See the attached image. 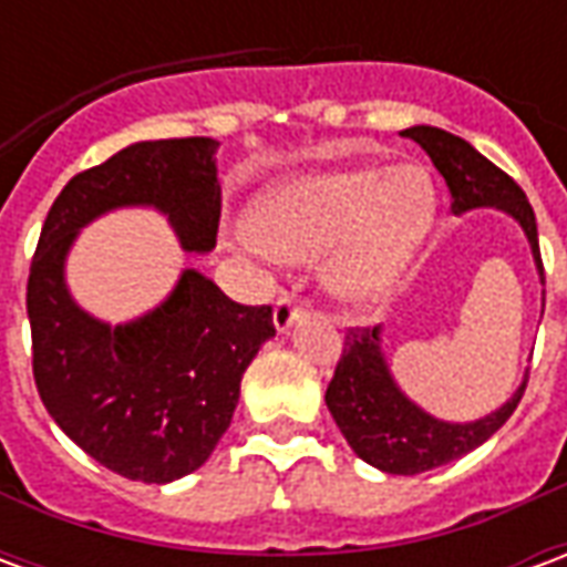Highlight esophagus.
Instances as JSON below:
<instances>
[{"instance_id": "1", "label": "esophagus", "mask_w": 567, "mask_h": 567, "mask_svg": "<svg viewBox=\"0 0 567 567\" xmlns=\"http://www.w3.org/2000/svg\"><path fill=\"white\" fill-rule=\"evenodd\" d=\"M303 312V303L297 300L291 291H282V295L276 297V307H272V321H276V328L279 331H288L291 324L297 321V316Z\"/></svg>"}]
</instances>
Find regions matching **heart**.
<instances>
[{"label":"heart","mask_w":567,"mask_h":567,"mask_svg":"<svg viewBox=\"0 0 567 567\" xmlns=\"http://www.w3.org/2000/svg\"><path fill=\"white\" fill-rule=\"evenodd\" d=\"M437 212L422 166H364L307 175L264 199L255 236L272 255L324 258V279L346 300L389 295Z\"/></svg>","instance_id":"heart-1"}]
</instances>
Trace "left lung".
I'll list each match as a JSON object with an SVG mask.
<instances>
[{
	"instance_id": "left-lung-1",
	"label": "left lung",
	"mask_w": 567,
	"mask_h": 567,
	"mask_svg": "<svg viewBox=\"0 0 567 567\" xmlns=\"http://www.w3.org/2000/svg\"><path fill=\"white\" fill-rule=\"evenodd\" d=\"M404 136L419 142L427 151L431 163L437 166V173L446 178L455 215L476 209V206H498L523 224L535 251L540 279H544L535 212L525 199L523 187L495 163L486 161L474 145H467L462 136H452L446 130L425 127V124L404 130ZM377 333L380 328H346L343 352L328 382L324 404L358 458H364L385 474L413 476L462 458L480 443H486L523 401L528 377L511 401L492 416L467 422V425L437 422L398 392L392 373L385 368Z\"/></svg>"
}]
</instances>
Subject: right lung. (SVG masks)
Returning a JSON list of instances; mask_svg holds the SVG:
<instances>
[{"label": "right lung", "instance_id": "add662e5", "mask_svg": "<svg viewBox=\"0 0 567 567\" xmlns=\"http://www.w3.org/2000/svg\"><path fill=\"white\" fill-rule=\"evenodd\" d=\"M215 148L206 136L136 142L72 175L32 255L27 312L39 398L81 450L127 480L173 483L209 458L234 419L243 373L276 333L272 307L236 303L185 270L163 307L109 328L72 303L63 258L79 227L136 203L166 212L187 251H209L221 215Z\"/></svg>", "mask_w": 567, "mask_h": 567}]
</instances>
